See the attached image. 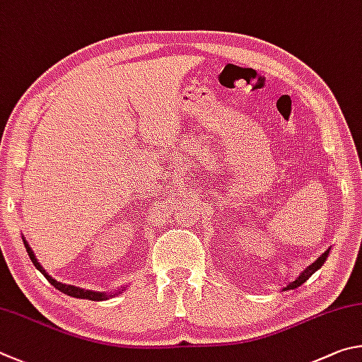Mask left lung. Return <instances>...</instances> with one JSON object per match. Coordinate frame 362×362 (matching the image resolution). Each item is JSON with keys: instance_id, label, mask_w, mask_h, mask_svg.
Wrapping results in <instances>:
<instances>
[{"instance_id": "obj_1", "label": "left lung", "mask_w": 362, "mask_h": 362, "mask_svg": "<svg viewBox=\"0 0 362 362\" xmlns=\"http://www.w3.org/2000/svg\"><path fill=\"white\" fill-rule=\"evenodd\" d=\"M329 251H331V248L329 250H326L325 252H322V255L316 259V261L313 262V264H310L308 267L302 272V274L296 278L294 281H291L286 288H283V291H288V289H296V288H299L300 284H303L305 283L310 276H312L316 270L318 269H321L322 267V264L326 262V259H327V256H329Z\"/></svg>"}]
</instances>
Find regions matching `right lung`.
<instances>
[{
	"mask_svg": "<svg viewBox=\"0 0 362 362\" xmlns=\"http://www.w3.org/2000/svg\"><path fill=\"white\" fill-rule=\"evenodd\" d=\"M22 240H23V245H25V250H27V252H28V256H30V259H31V262H33V265L35 267L41 272V274L46 276V280L52 284L54 288H57L60 291V293H63V294H66V296H71V297H78V299H87V300H97V302H100V300H107L110 299V297H112V296H116V294H120V291H114V293H110V294H106V293H97V291H90V289H82V288H78V286H73V284H65V283H60V281H57V280H54L52 276H50L49 274H46V270L42 269V265L37 262V259H36V256H35V252H33V250L30 248V245L27 243V240H25V237H22Z\"/></svg>",
	"mask_w": 362,
	"mask_h": 362,
	"instance_id": "right-lung-1",
	"label": "right lung"
}]
</instances>
